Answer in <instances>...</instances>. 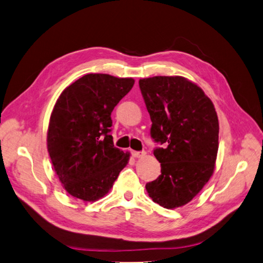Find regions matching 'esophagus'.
<instances>
[{
  "instance_id": "1",
  "label": "esophagus",
  "mask_w": 263,
  "mask_h": 263,
  "mask_svg": "<svg viewBox=\"0 0 263 263\" xmlns=\"http://www.w3.org/2000/svg\"><path fill=\"white\" fill-rule=\"evenodd\" d=\"M133 158H142L145 156V152H139V151H131Z\"/></svg>"
}]
</instances>
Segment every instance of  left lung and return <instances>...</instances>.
Segmentation results:
<instances>
[{"mask_svg":"<svg viewBox=\"0 0 263 263\" xmlns=\"http://www.w3.org/2000/svg\"><path fill=\"white\" fill-rule=\"evenodd\" d=\"M151 137L163 144L153 154L161 176L146 183L149 197L166 209L182 206L212 177L219 149V121L212 101L183 77L140 79Z\"/></svg>","mask_w":263,"mask_h":263,"instance_id":"8db88e82","label":"left lung"}]
</instances>
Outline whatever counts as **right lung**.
Segmentation results:
<instances>
[{"label": "right lung", "mask_w": 263, "mask_h": 263, "mask_svg": "<svg viewBox=\"0 0 263 263\" xmlns=\"http://www.w3.org/2000/svg\"><path fill=\"white\" fill-rule=\"evenodd\" d=\"M132 78L85 74L60 94L48 127L51 162L65 191L93 202L111 190L130 153L113 144L111 113L130 92Z\"/></svg>", "instance_id": "1"}]
</instances>
